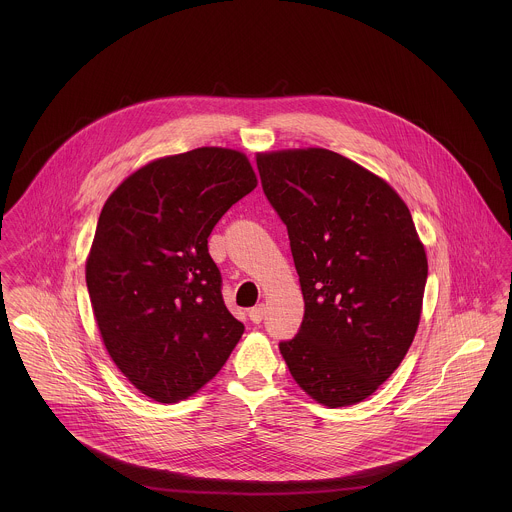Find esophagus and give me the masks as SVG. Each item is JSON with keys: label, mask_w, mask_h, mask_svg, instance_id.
<instances>
[{"label": "esophagus", "mask_w": 512, "mask_h": 512, "mask_svg": "<svg viewBox=\"0 0 512 512\" xmlns=\"http://www.w3.org/2000/svg\"><path fill=\"white\" fill-rule=\"evenodd\" d=\"M264 315H266V305H264V303H258V305L252 307L250 313H248V317H250L252 323H260V321L264 319Z\"/></svg>", "instance_id": "esophagus-1"}]
</instances>
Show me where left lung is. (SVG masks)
I'll return each mask as SVG.
<instances>
[{
    "label": "left lung",
    "instance_id": "left-lung-1",
    "mask_svg": "<svg viewBox=\"0 0 512 512\" xmlns=\"http://www.w3.org/2000/svg\"><path fill=\"white\" fill-rule=\"evenodd\" d=\"M264 193L288 226L303 321L280 353L327 408L372 396L406 357L422 317L426 248L402 197L323 147L260 151Z\"/></svg>",
    "mask_w": 512,
    "mask_h": 512
}]
</instances>
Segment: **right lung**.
<instances>
[{
	"label": "right lung",
	"instance_id": "add662e5",
	"mask_svg": "<svg viewBox=\"0 0 512 512\" xmlns=\"http://www.w3.org/2000/svg\"><path fill=\"white\" fill-rule=\"evenodd\" d=\"M256 185L242 151L197 147L142 165L102 207L86 256L94 319L114 365L155 402L199 392L244 333L207 238Z\"/></svg>",
	"mask_w": 512,
	"mask_h": 512
}]
</instances>
